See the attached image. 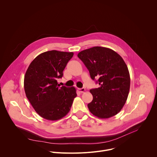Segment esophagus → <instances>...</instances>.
<instances>
[{
  "label": "esophagus",
  "instance_id": "1",
  "mask_svg": "<svg viewBox=\"0 0 157 157\" xmlns=\"http://www.w3.org/2000/svg\"><path fill=\"white\" fill-rule=\"evenodd\" d=\"M78 90H79V91H80V92H81V93H83V92L85 91V88H78Z\"/></svg>",
  "mask_w": 157,
  "mask_h": 157
}]
</instances>
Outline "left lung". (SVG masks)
Listing matches in <instances>:
<instances>
[{
	"label": "left lung",
	"instance_id": "8db88e82",
	"mask_svg": "<svg viewBox=\"0 0 157 157\" xmlns=\"http://www.w3.org/2000/svg\"><path fill=\"white\" fill-rule=\"evenodd\" d=\"M77 56L91 79L98 78L96 83L100 85L90 91L93 97L88 104L90 112L99 118L117 115L124 106L130 88L129 73L123 58L113 50L101 47L83 50Z\"/></svg>",
	"mask_w": 157,
	"mask_h": 157
}]
</instances>
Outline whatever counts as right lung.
<instances>
[{"label": "right lung", "instance_id": "add662e5", "mask_svg": "<svg viewBox=\"0 0 157 157\" xmlns=\"http://www.w3.org/2000/svg\"><path fill=\"white\" fill-rule=\"evenodd\" d=\"M73 55L72 52L56 50L42 53L31 62L26 72V97L36 112L45 119L54 121L63 118L77 96L75 87H59L57 82Z\"/></svg>", "mask_w": 157, "mask_h": 157}]
</instances>
